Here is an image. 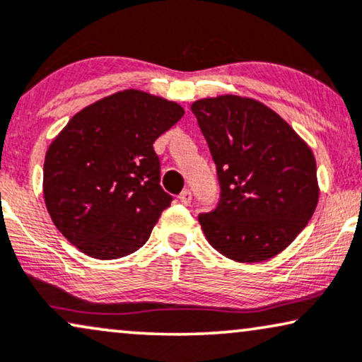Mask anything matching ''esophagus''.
<instances>
[{"label": "esophagus", "mask_w": 362, "mask_h": 362, "mask_svg": "<svg viewBox=\"0 0 362 362\" xmlns=\"http://www.w3.org/2000/svg\"><path fill=\"white\" fill-rule=\"evenodd\" d=\"M178 200L184 205H189L192 202V192L189 189H185L180 195H178Z\"/></svg>", "instance_id": "1"}]
</instances>
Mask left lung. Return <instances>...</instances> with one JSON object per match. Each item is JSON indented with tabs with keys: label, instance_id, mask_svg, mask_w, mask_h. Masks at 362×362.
Instances as JSON below:
<instances>
[{
	"label": "left lung",
	"instance_id": "obj_1",
	"mask_svg": "<svg viewBox=\"0 0 362 362\" xmlns=\"http://www.w3.org/2000/svg\"><path fill=\"white\" fill-rule=\"evenodd\" d=\"M217 165L221 200L200 214L209 244L235 262L282 252L308 226L319 200L313 150L274 110L221 95L192 103Z\"/></svg>",
	"mask_w": 362,
	"mask_h": 362
}]
</instances>
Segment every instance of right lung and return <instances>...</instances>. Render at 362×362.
Masks as SVG:
<instances>
[{
    "label": "right lung",
    "instance_id": "right-lung-1",
    "mask_svg": "<svg viewBox=\"0 0 362 362\" xmlns=\"http://www.w3.org/2000/svg\"><path fill=\"white\" fill-rule=\"evenodd\" d=\"M184 113L175 102L128 88L71 117L43 165L47 210L70 244L112 260L148 240L172 202L160 187L153 141Z\"/></svg>",
    "mask_w": 362,
    "mask_h": 362
}]
</instances>
